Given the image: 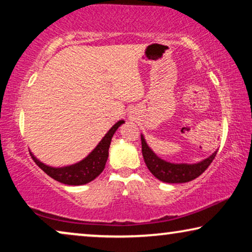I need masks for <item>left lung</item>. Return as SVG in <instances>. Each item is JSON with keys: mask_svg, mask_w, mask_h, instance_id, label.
<instances>
[{"mask_svg": "<svg viewBox=\"0 0 252 252\" xmlns=\"http://www.w3.org/2000/svg\"><path fill=\"white\" fill-rule=\"evenodd\" d=\"M141 144H142V156L147 167L158 180L168 184H184L198 178L210 166L217 155L216 151L209 158L197 164H173L157 157L148 147L142 135H141Z\"/></svg>", "mask_w": 252, "mask_h": 252, "instance_id": "8db88e82", "label": "left lung"}]
</instances>
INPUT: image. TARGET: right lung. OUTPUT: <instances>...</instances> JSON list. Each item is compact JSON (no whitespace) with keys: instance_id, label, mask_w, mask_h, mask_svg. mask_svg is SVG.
<instances>
[{"instance_id":"right-lung-1","label":"right lung","mask_w":252,"mask_h":252,"mask_svg":"<svg viewBox=\"0 0 252 252\" xmlns=\"http://www.w3.org/2000/svg\"><path fill=\"white\" fill-rule=\"evenodd\" d=\"M124 123H125L124 120H119L118 123L115 124L111 127V129L105 134V136L103 137L101 142L97 144V147L85 159H82L81 161H79V163L74 165H71V166L61 168L50 167L37 160L33 156L32 153H31V156H32L33 160L35 161V164L44 173L58 182L71 186L88 184V182L94 180L96 177H98L102 173V171L104 170L106 159H108L109 156V147L110 143H111L113 134H115L117 128Z\"/></svg>"}]
</instances>
